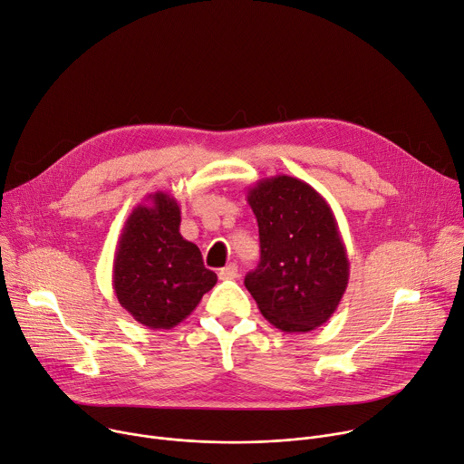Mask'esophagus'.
Listing matches in <instances>:
<instances>
[{"instance_id": "34e87169", "label": "esophagus", "mask_w": 464, "mask_h": 464, "mask_svg": "<svg viewBox=\"0 0 464 464\" xmlns=\"http://www.w3.org/2000/svg\"><path fill=\"white\" fill-rule=\"evenodd\" d=\"M218 277H220V279H237V277H238V268H237V265L231 263V265L220 268Z\"/></svg>"}]
</instances>
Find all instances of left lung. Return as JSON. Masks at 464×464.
Instances as JSON below:
<instances>
[{
    "label": "left lung",
    "mask_w": 464,
    "mask_h": 464,
    "mask_svg": "<svg viewBox=\"0 0 464 464\" xmlns=\"http://www.w3.org/2000/svg\"><path fill=\"white\" fill-rule=\"evenodd\" d=\"M259 224L261 263L244 279L261 314L285 333H307L339 307L350 261L329 203L290 176L247 188Z\"/></svg>",
    "instance_id": "8db88e82"
}]
</instances>
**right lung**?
Listing matches in <instances>:
<instances>
[{
	"label": "right lung",
	"instance_id": "add662e5",
	"mask_svg": "<svg viewBox=\"0 0 464 464\" xmlns=\"http://www.w3.org/2000/svg\"><path fill=\"white\" fill-rule=\"evenodd\" d=\"M181 208L174 196L153 192L139 203L118 238L112 288L120 305L150 329H172L217 285L201 251L179 233Z\"/></svg>",
	"mask_w": 464,
	"mask_h": 464
}]
</instances>
